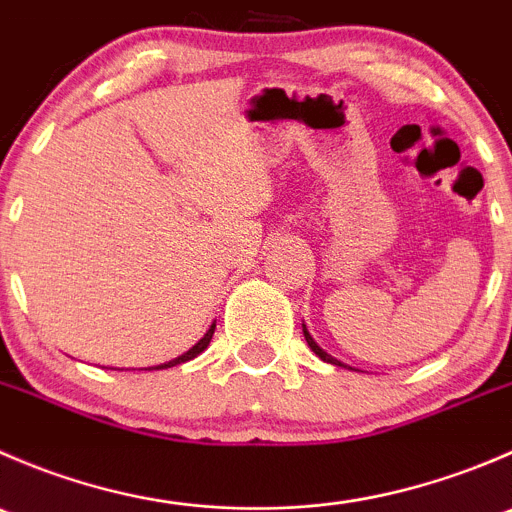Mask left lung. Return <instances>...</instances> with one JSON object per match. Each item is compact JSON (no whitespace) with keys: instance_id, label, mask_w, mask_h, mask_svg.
I'll use <instances>...</instances> for the list:
<instances>
[{"instance_id":"8db88e82","label":"left lung","mask_w":512,"mask_h":512,"mask_svg":"<svg viewBox=\"0 0 512 512\" xmlns=\"http://www.w3.org/2000/svg\"><path fill=\"white\" fill-rule=\"evenodd\" d=\"M304 339H307L309 349H312V352H314V354H317V356H319V359H322V361H329V364H337V366H342V364H339V361H337V359H332V356H329L327 352H324V349H319V347H317V342H314V339H312V334H309V332H307V327H304Z\"/></svg>"}]
</instances>
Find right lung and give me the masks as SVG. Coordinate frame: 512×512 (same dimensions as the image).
<instances>
[{
    "label": "right lung",
    "mask_w": 512,
    "mask_h": 512,
    "mask_svg": "<svg viewBox=\"0 0 512 512\" xmlns=\"http://www.w3.org/2000/svg\"><path fill=\"white\" fill-rule=\"evenodd\" d=\"M213 334H215V324L213 327L208 329V334H205L203 339H200L198 344H195L193 349H188V352H185L183 356H178V359H173V361H168V364H160V366H156V369H168V366H175V364H183V361H190V359H195V356H198L200 352H205V349H208V344H210V339H213ZM148 371H153V366Z\"/></svg>",
    "instance_id": "right-lung-1"
}]
</instances>
